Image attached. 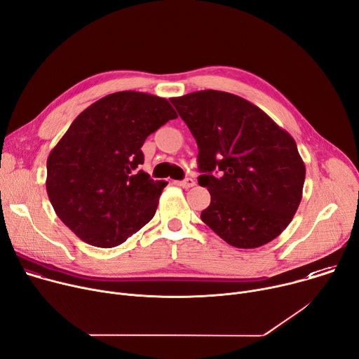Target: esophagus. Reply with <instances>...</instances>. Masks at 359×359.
<instances>
[{
  "instance_id": "1",
  "label": "esophagus",
  "mask_w": 359,
  "mask_h": 359,
  "mask_svg": "<svg viewBox=\"0 0 359 359\" xmlns=\"http://www.w3.org/2000/svg\"><path fill=\"white\" fill-rule=\"evenodd\" d=\"M177 184H178L180 187H182V188H185V189H187V188L194 187V185H195V181H194L192 178H185L184 181H178Z\"/></svg>"
}]
</instances>
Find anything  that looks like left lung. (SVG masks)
<instances>
[{
  "mask_svg": "<svg viewBox=\"0 0 359 359\" xmlns=\"http://www.w3.org/2000/svg\"><path fill=\"white\" fill-rule=\"evenodd\" d=\"M198 145L201 219L235 248H258L292 221L305 164L294 138L250 101L215 90L171 98ZM217 169L219 177L213 175Z\"/></svg>",
  "mask_w": 359,
  "mask_h": 359,
  "instance_id": "1",
  "label": "left lung"
}]
</instances>
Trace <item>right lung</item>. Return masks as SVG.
Segmentation results:
<instances>
[{
    "instance_id": "add662e5",
    "label": "right lung",
    "mask_w": 359,
    "mask_h": 359,
    "mask_svg": "<svg viewBox=\"0 0 359 359\" xmlns=\"http://www.w3.org/2000/svg\"><path fill=\"white\" fill-rule=\"evenodd\" d=\"M172 105L138 91L109 94L79 114L47 159V194L84 243L112 248L148 224L168 182L142 170L147 137L175 119Z\"/></svg>"
}]
</instances>
